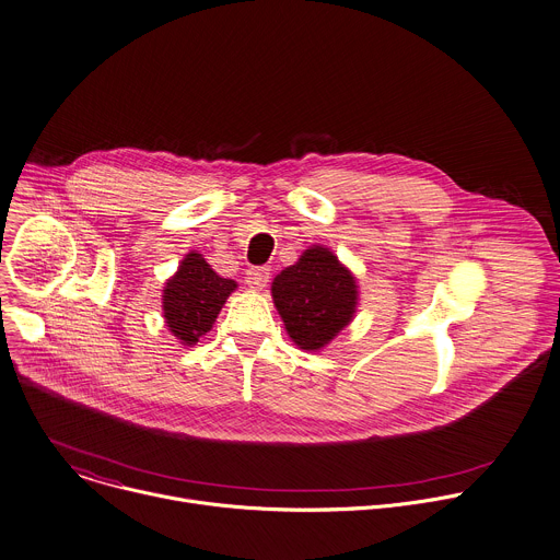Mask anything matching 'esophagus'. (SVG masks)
I'll return each instance as SVG.
<instances>
[{"label": "esophagus", "instance_id": "esophagus-1", "mask_svg": "<svg viewBox=\"0 0 560 560\" xmlns=\"http://www.w3.org/2000/svg\"><path fill=\"white\" fill-rule=\"evenodd\" d=\"M270 281V270L268 268H250L246 272V283L253 288V290H264Z\"/></svg>", "mask_w": 560, "mask_h": 560}]
</instances>
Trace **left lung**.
Instances as JSON below:
<instances>
[{"label":"left lung","instance_id":"1","mask_svg":"<svg viewBox=\"0 0 560 560\" xmlns=\"http://www.w3.org/2000/svg\"><path fill=\"white\" fill-rule=\"evenodd\" d=\"M272 301L290 339L301 350L316 352L352 322L359 285L332 250L312 246L275 277Z\"/></svg>","mask_w":560,"mask_h":560}]
</instances>
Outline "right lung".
<instances>
[{
	"label": "right lung",
	"mask_w": 560,
	"mask_h": 560,
	"mask_svg": "<svg viewBox=\"0 0 560 560\" xmlns=\"http://www.w3.org/2000/svg\"><path fill=\"white\" fill-rule=\"evenodd\" d=\"M234 288L236 283L219 277L199 253H188L164 288L162 303L168 330L184 346H195L212 330L217 314Z\"/></svg>",
	"instance_id": "right-lung-1"
}]
</instances>
